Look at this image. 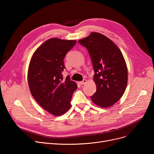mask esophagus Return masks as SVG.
Returning <instances> with one entry per match:
<instances>
[{"instance_id":"34e87169","label":"esophagus","mask_w":154,"mask_h":154,"mask_svg":"<svg viewBox=\"0 0 154 154\" xmlns=\"http://www.w3.org/2000/svg\"><path fill=\"white\" fill-rule=\"evenodd\" d=\"M86 82H87V80L86 79H84L82 81H81V82H80V84H81V85H84V84H86Z\"/></svg>"}]
</instances>
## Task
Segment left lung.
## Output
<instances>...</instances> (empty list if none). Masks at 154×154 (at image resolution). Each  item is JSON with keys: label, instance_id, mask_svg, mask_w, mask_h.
Instances as JSON below:
<instances>
[{"label": "left lung", "instance_id": "1", "mask_svg": "<svg viewBox=\"0 0 154 154\" xmlns=\"http://www.w3.org/2000/svg\"><path fill=\"white\" fill-rule=\"evenodd\" d=\"M91 57L94 70L97 91L92 101L99 107L113 106L123 95L127 87L128 73L124 56L110 39L98 32H92L79 40Z\"/></svg>", "mask_w": 154, "mask_h": 154}]
</instances>
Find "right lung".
Segmentation results:
<instances>
[{"mask_svg": "<svg viewBox=\"0 0 154 154\" xmlns=\"http://www.w3.org/2000/svg\"><path fill=\"white\" fill-rule=\"evenodd\" d=\"M76 44L75 40L48 39L40 45L31 59L28 83L31 94L37 103L54 116L63 114L70 107V101L77 89L76 83L67 76L63 59Z\"/></svg>", "mask_w": 154, "mask_h": 154, "instance_id": "obj_1", "label": "right lung"}]
</instances>
